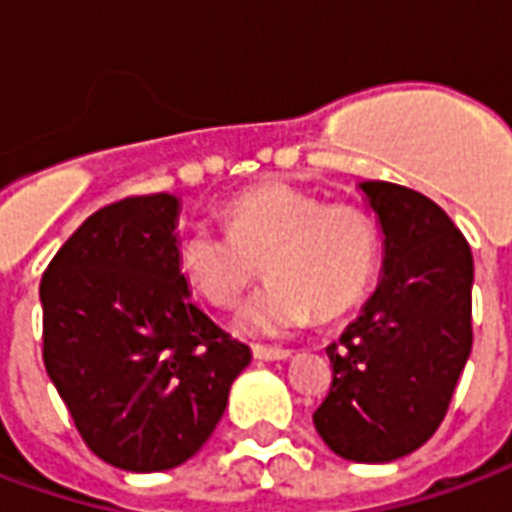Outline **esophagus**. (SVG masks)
Masks as SVG:
<instances>
[{
	"label": "esophagus",
	"instance_id": "esophagus-1",
	"mask_svg": "<svg viewBox=\"0 0 512 512\" xmlns=\"http://www.w3.org/2000/svg\"><path fill=\"white\" fill-rule=\"evenodd\" d=\"M252 352H255L257 361H287L293 352L290 350H279V347H263V344H255L252 347Z\"/></svg>",
	"mask_w": 512,
	"mask_h": 512
}]
</instances>
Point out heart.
Returning a JSON list of instances; mask_svg holds the SVG:
<instances>
[{
    "instance_id": "obj_1",
    "label": "heart",
    "mask_w": 512,
    "mask_h": 512,
    "mask_svg": "<svg viewBox=\"0 0 512 512\" xmlns=\"http://www.w3.org/2000/svg\"><path fill=\"white\" fill-rule=\"evenodd\" d=\"M227 233L189 227L179 268L189 287L217 309L236 306L263 274L271 279L238 317L252 336H285L339 317L361 301L377 263V225L366 208L287 181L238 192L222 206Z\"/></svg>"
}]
</instances>
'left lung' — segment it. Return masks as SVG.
I'll use <instances>...</instances> for the list:
<instances>
[{"label": "left lung", "instance_id": "left-lung-1", "mask_svg": "<svg viewBox=\"0 0 512 512\" xmlns=\"http://www.w3.org/2000/svg\"><path fill=\"white\" fill-rule=\"evenodd\" d=\"M380 219L382 276L361 317L328 344L331 391L314 429L347 461L385 464L439 429L472 350V249L415 189L363 181Z\"/></svg>", "mask_w": 512, "mask_h": 512}]
</instances>
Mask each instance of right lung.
I'll return each mask as SVG.
<instances>
[{
    "label": "right lung",
    "instance_id": "add662e5",
    "mask_svg": "<svg viewBox=\"0 0 512 512\" xmlns=\"http://www.w3.org/2000/svg\"><path fill=\"white\" fill-rule=\"evenodd\" d=\"M179 198L94 211L40 282L45 372L75 429L111 467L162 472L198 453L252 350L192 304Z\"/></svg>",
    "mask_w": 512,
    "mask_h": 512
}]
</instances>
